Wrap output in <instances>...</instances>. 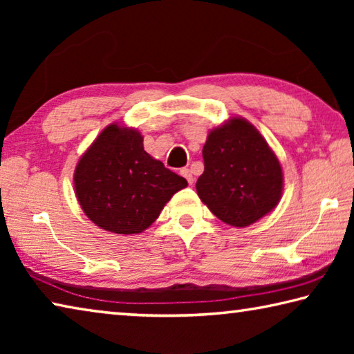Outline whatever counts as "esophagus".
Listing matches in <instances>:
<instances>
[{"instance_id": "34e87169", "label": "esophagus", "mask_w": 354, "mask_h": 354, "mask_svg": "<svg viewBox=\"0 0 354 354\" xmlns=\"http://www.w3.org/2000/svg\"><path fill=\"white\" fill-rule=\"evenodd\" d=\"M181 175L185 178V179H187V183L192 185V184H194V175H192V171L189 170V169H183L181 170Z\"/></svg>"}]
</instances>
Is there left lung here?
Masks as SVG:
<instances>
[{
  "mask_svg": "<svg viewBox=\"0 0 354 354\" xmlns=\"http://www.w3.org/2000/svg\"><path fill=\"white\" fill-rule=\"evenodd\" d=\"M205 171L196 181L201 201L226 225L245 227L272 212L283 195L277 154L242 117L214 128L203 147Z\"/></svg>",
  "mask_w": 354,
  "mask_h": 354,
  "instance_id": "1",
  "label": "left lung"
}]
</instances>
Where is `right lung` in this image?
<instances>
[{"label": "right lung", "instance_id": "right-lung-1", "mask_svg": "<svg viewBox=\"0 0 354 354\" xmlns=\"http://www.w3.org/2000/svg\"><path fill=\"white\" fill-rule=\"evenodd\" d=\"M75 192L84 214L101 230L139 234L187 181L143 149L137 129L112 123L76 165Z\"/></svg>", "mask_w": 354, "mask_h": 354}]
</instances>
